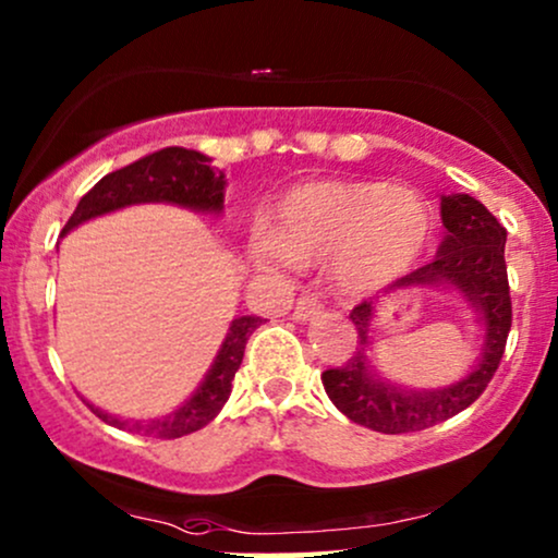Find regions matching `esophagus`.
I'll list each match as a JSON object with an SVG mask.
<instances>
[{"label":"esophagus","mask_w":558,"mask_h":558,"mask_svg":"<svg viewBox=\"0 0 558 558\" xmlns=\"http://www.w3.org/2000/svg\"><path fill=\"white\" fill-rule=\"evenodd\" d=\"M320 311V300L315 298V294H302V298L294 302V307H292V318L294 320H311L315 313Z\"/></svg>","instance_id":"esophagus-1"}]
</instances>
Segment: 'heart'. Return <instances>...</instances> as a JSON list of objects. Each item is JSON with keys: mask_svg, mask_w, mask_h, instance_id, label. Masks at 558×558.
<instances>
[{"mask_svg": "<svg viewBox=\"0 0 558 558\" xmlns=\"http://www.w3.org/2000/svg\"><path fill=\"white\" fill-rule=\"evenodd\" d=\"M271 225H247V258L266 271L328 264L336 292H377L409 271L432 238L429 202L409 185L380 181H313L294 185L274 206Z\"/></svg>", "mask_w": 558, "mask_h": 558, "instance_id": "1", "label": "heart"}]
</instances>
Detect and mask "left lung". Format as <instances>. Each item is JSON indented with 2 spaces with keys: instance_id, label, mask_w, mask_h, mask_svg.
<instances>
[{
  "instance_id": "1",
  "label": "left lung",
  "mask_w": 558,
  "mask_h": 558,
  "mask_svg": "<svg viewBox=\"0 0 558 558\" xmlns=\"http://www.w3.org/2000/svg\"><path fill=\"white\" fill-rule=\"evenodd\" d=\"M439 217L445 225L442 245L429 264L405 274L388 287L401 290H450L469 302L481 323V352L473 367L460 380L432 390L403 388L377 373L373 364V326L380 300L356 305L352 323L360 333V347L352 360L323 373V388L336 409L354 424L383 435H405L447 422L484 393L505 354L507 333L512 326L510 284H507L505 243L507 230L484 204L469 194L439 198Z\"/></svg>"
}]
</instances>
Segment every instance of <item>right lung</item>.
Returning a JSON list of instances; mask_svg holds the SVG:
<instances>
[{"label":"right lung","mask_w":558,"mask_h":558,"mask_svg":"<svg viewBox=\"0 0 558 558\" xmlns=\"http://www.w3.org/2000/svg\"><path fill=\"white\" fill-rule=\"evenodd\" d=\"M225 173L219 168H211V157H206L204 153L185 147L157 149V153L126 165V168L100 178L80 198L77 209L69 217L61 238L72 232L74 227L89 222V219L111 215V211L136 204H173L198 211V215L219 217L225 211ZM260 323H264V318H258V315H238V318L230 320L222 347H219L215 362L206 369L204 380L170 414L140 422V418L108 414L100 405H93L89 401L87 405L106 424L116 426V429L136 432L142 437L175 439L191 435V432L202 429L222 411V405L232 393V380H235L240 362H243L245 343Z\"/></svg>","instance_id":"obj_1"}]
</instances>
